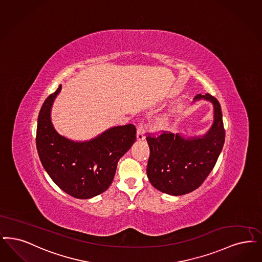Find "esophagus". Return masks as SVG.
Returning <instances> with one entry per match:
<instances>
[{
    "label": "esophagus",
    "mask_w": 262,
    "mask_h": 262,
    "mask_svg": "<svg viewBox=\"0 0 262 262\" xmlns=\"http://www.w3.org/2000/svg\"><path fill=\"white\" fill-rule=\"evenodd\" d=\"M136 138H137V140H143L145 138V127L142 124H140L137 127Z\"/></svg>",
    "instance_id": "34e87169"
}]
</instances>
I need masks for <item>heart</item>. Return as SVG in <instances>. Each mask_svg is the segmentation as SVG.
Listing matches in <instances>:
<instances>
[{
  "label": "heart",
  "instance_id": "heart-1",
  "mask_svg": "<svg viewBox=\"0 0 262 262\" xmlns=\"http://www.w3.org/2000/svg\"><path fill=\"white\" fill-rule=\"evenodd\" d=\"M166 126V120H160V121H158L157 123H156V127L159 128V129H161V128H163V127H165Z\"/></svg>",
  "mask_w": 262,
  "mask_h": 262
}]
</instances>
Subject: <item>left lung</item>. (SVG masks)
<instances>
[{
    "label": "left lung",
    "mask_w": 262,
    "mask_h": 262,
    "mask_svg": "<svg viewBox=\"0 0 262 262\" xmlns=\"http://www.w3.org/2000/svg\"><path fill=\"white\" fill-rule=\"evenodd\" d=\"M213 104V124L203 136L184 138L163 132L146 137L150 148L147 177L161 192L180 196L198 188L214 168L225 140V129L219 100L209 94H197Z\"/></svg>",
    "instance_id": "left-lung-1"
}]
</instances>
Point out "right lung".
<instances>
[{"mask_svg": "<svg viewBox=\"0 0 262 262\" xmlns=\"http://www.w3.org/2000/svg\"><path fill=\"white\" fill-rule=\"evenodd\" d=\"M60 90L61 84L47 97L40 110L36 135L38 154L59 188L74 198L90 199L111 185L120 158L136 140V126H114L84 142L60 136L51 121L53 100Z\"/></svg>", "mask_w": 262, "mask_h": 262, "instance_id": "obj_1", "label": "right lung"}]
</instances>
